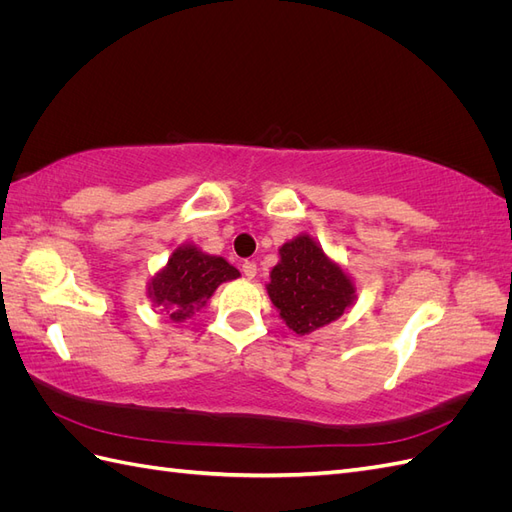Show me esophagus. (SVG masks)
I'll return each mask as SVG.
<instances>
[{
  "label": "esophagus",
  "instance_id": "obj_1",
  "mask_svg": "<svg viewBox=\"0 0 512 512\" xmlns=\"http://www.w3.org/2000/svg\"><path fill=\"white\" fill-rule=\"evenodd\" d=\"M241 271H243V275L247 277V280H254V275H256V265H254V262H250V260H245V262H243V267H241Z\"/></svg>",
  "mask_w": 512,
  "mask_h": 512
}]
</instances>
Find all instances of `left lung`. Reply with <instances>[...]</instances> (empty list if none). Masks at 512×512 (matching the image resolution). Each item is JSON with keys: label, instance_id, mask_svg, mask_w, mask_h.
Returning a JSON list of instances; mask_svg holds the SVG:
<instances>
[{"label": "left lung", "instance_id": "1", "mask_svg": "<svg viewBox=\"0 0 512 512\" xmlns=\"http://www.w3.org/2000/svg\"><path fill=\"white\" fill-rule=\"evenodd\" d=\"M267 292L286 327L312 333L342 316L356 299L348 273L309 237L299 235L280 247Z\"/></svg>", "mask_w": 512, "mask_h": 512}]
</instances>
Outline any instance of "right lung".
Segmentation results:
<instances>
[{"label":"right lung","instance_id":"add662e5","mask_svg":"<svg viewBox=\"0 0 512 512\" xmlns=\"http://www.w3.org/2000/svg\"><path fill=\"white\" fill-rule=\"evenodd\" d=\"M241 273L222 256H209L196 245H179L168 265L151 277L149 299L173 322L194 316L220 284L237 280Z\"/></svg>","mask_w":512,"mask_h":512}]
</instances>
